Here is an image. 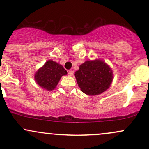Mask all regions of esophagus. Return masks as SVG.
<instances>
[{"label": "esophagus", "mask_w": 149, "mask_h": 149, "mask_svg": "<svg viewBox=\"0 0 149 149\" xmlns=\"http://www.w3.org/2000/svg\"><path fill=\"white\" fill-rule=\"evenodd\" d=\"M68 74H69V76H73V71L72 70H70L69 71V72H68Z\"/></svg>", "instance_id": "obj_1"}]
</instances>
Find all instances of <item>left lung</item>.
<instances>
[{
	"label": "left lung",
	"mask_w": 149,
	"mask_h": 149,
	"mask_svg": "<svg viewBox=\"0 0 149 149\" xmlns=\"http://www.w3.org/2000/svg\"><path fill=\"white\" fill-rule=\"evenodd\" d=\"M77 83L88 95H98L110 87L113 71L110 66L100 59L86 61L75 72Z\"/></svg>",
	"instance_id": "left-lung-1"
}]
</instances>
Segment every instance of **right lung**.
Returning a JSON list of instances; mask_svg holds the SVG:
<instances>
[{
    "label": "right lung",
    "mask_w": 149,
    "mask_h": 149,
    "mask_svg": "<svg viewBox=\"0 0 149 149\" xmlns=\"http://www.w3.org/2000/svg\"><path fill=\"white\" fill-rule=\"evenodd\" d=\"M66 74L67 71L61 64L50 59L38 70L34 75V78L42 88L51 91L56 88L61 76Z\"/></svg>",
    "instance_id": "right-lung-1"
}]
</instances>
